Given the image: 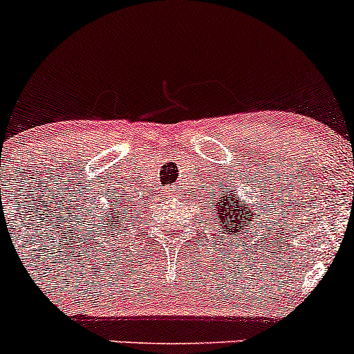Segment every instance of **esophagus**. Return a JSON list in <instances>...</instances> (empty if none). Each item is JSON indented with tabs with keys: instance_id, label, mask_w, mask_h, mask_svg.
I'll list each match as a JSON object with an SVG mask.
<instances>
[{
	"instance_id": "34e87169",
	"label": "esophagus",
	"mask_w": 354,
	"mask_h": 354,
	"mask_svg": "<svg viewBox=\"0 0 354 354\" xmlns=\"http://www.w3.org/2000/svg\"><path fill=\"white\" fill-rule=\"evenodd\" d=\"M169 192H173V189H169Z\"/></svg>"
}]
</instances>
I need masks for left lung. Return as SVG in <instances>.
I'll return each instance as SVG.
<instances>
[{
  "mask_svg": "<svg viewBox=\"0 0 354 354\" xmlns=\"http://www.w3.org/2000/svg\"><path fill=\"white\" fill-rule=\"evenodd\" d=\"M220 195V193H218ZM213 208H215V213L218 215V221H216L215 227L220 228H225V232H228V234H235L236 232H240V228L245 227V223H250V218H252V212H250V207L248 205H240L239 203V198L234 196V193H225V196L218 200V203L216 201H212ZM249 208V212H246V208ZM257 225V223H254Z\"/></svg>",
  "mask_w": 354,
  "mask_h": 354,
  "instance_id": "1",
  "label": "left lung"
}]
</instances>
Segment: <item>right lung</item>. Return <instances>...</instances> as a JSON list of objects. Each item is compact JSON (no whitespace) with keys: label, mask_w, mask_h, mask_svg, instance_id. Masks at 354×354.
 Listing matches in <instances>:
<instances>
[{"label":"right lung","mask_w":354,"mask_h":354,"mask_svg":"<svg viewBox=\"0 0 354 354\" xmlns=\"http://www.w3.org/2000/svg\"><path fill=\"white\" fill-rule=\"evenodd\" d=\"M112 203H114V201H112ZM122 212H124V208H122ZM111 215H112V220H111V216H107V220L112 221V223L109 225V230H112V228H114V223H119L118 227L122 228V221H126V218H124L122 221H119V212H118V207H115V205H114V208H111Z\"/></svg>","instance_id":"1"}]
</instances>
